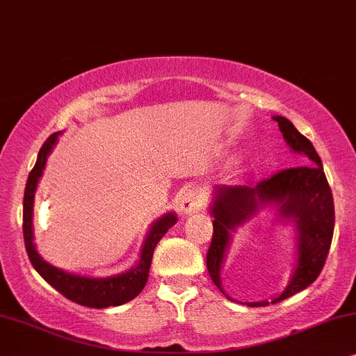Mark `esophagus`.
Instances as JSON below:
<instances>
[{
  "instance_id": "1",
  "label": "esophagus",
  "mask_w": 356,
  "mask_h": 356,
  "mask_svg": "<svg viewBox=\"0 0 356 356\" xmlns=\"http://www.w3.org/2000/svg\"><path fill=\"white\" fill-rule=\"evenodd\" d=\"M203 195L200 187H186L179 198V208L184 215H191L202 208Z\"/></svg>"
}]
</instances>
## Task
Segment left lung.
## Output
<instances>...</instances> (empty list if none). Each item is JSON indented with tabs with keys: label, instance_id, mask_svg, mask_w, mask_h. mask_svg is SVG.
<instances>
[{
	"label": "left lung",
	"instance_id": "obj_1",
	"mask_svg": "<svg viewBox=\"0 0 356 356\" xmlns=\"http://www.w3.org/2000/svg\"><path fill=\"white\" fill-rule=\"evenodd\" d=\"M283 138L295 153L306 156L300 168L283 169L260 181L255 187L236 186L218 187L215 203L211 207L213 236L207 252V268L213 283L220 288V270L231 233L255 215L260 205L277 203L285 218H293L298 229V265L290 285L280 296L273 298L272 305L305 290L319 277L324 268L327 254L334 236V197L324 174L319 154L305 135L285 117H273ZM226 295V293H225ZM229 298V296H227ZM231 300V298H229ZM268 302H248V306H267Z\"/></svg>",
	"mask_w": 356,
	"mask_h": 356
}]
</instances>
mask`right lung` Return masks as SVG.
I'll return each instance as SVG.
<instances>
[{
  "label": "right lung",
  "instance_id": "right-lung-1",
  "mask_svg": "<svg viewBox=\"0 0 356 356\" xmlns=\"http://www.w3.org/2000/svg\"><path fill=\"white\" fill-rule=\"evenodd\" d=\"M58 138V134L50 135L49 138L39 151L37 156V163L32 168L29 177H27L26 191H24V210H22V233H24V244H26L27 255L29 260L37 272L44 280L55 288L56 291L61 293L70 301L78 302V305L86 307H111V306H120L123 302H129L134 300L135 296L140 295L148 280V273L151 267V259H153V252L156 244L159 239L168 233L169 227H172L177 221L174 213H168L163 218L151 226L148 238L145 241L143 249H141L140 262L136 267L130 268L129 272L117 275V277L108 278H88V277H78V275L66 273L63 270L54 267V265L47 264L44 259L40 257L39 252L35 250L34 245V233H32V208H34V192L39 182V177L42 175V170L45 168L47 156L50 154L51 148H54Z\"/></svg>",
  "mask_w": 356,
  "mask_h": 356
}]
</instances>
